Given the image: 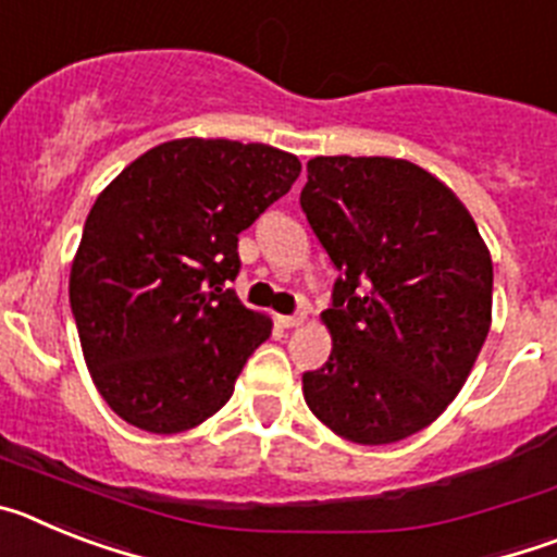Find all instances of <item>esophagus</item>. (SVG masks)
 I'll return each mask as SVG.
<instances>
[{"label":"esophagus","mask_w":557,"mask_h":557,"mask_svg":"<svg viewBox=\"0 0 557 557\" xmlns=\"http://www.w3.org/2000/svg\"><path fill=\"white\" fill-rule=\"evenodd\" d=\"M304 321H307V314H304V312H295V314H278V326H284V329L301 326Z\"/></svg>","instance_id":"esophagus-1"}]
</instances>
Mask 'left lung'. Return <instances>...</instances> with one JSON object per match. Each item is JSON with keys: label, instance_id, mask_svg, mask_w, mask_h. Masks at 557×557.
Returning <instances> with one entry per match:
<instances>
[{"label": "left lung", "instance_id": "8db88e82", "mask_svg": "<svg viewBox=\"0 0 557 557\" xmlns=\"http://www.w3.org/2000/svg\"><path fill=\"white\" fill-rule=\"evenodd\" d=\"M301 209L339 270L321 314L332 354L304 373V398L354 444L405 441L449 407L488 337V248L455 191L405 159L318 156Z\"/></svg>", "mask_w": 557, "mask_h": 557}]
</instances>
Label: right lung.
I'll use <instances>...</instances> for the list:
<instances>
[{
	"mask_svg": "<svg viewBox=\"0 0 557 557\" xmlns=\"http://www.w3.org/2000/svg\"><path fill=\"white\" fill-rule=\"evenodd\" d=\"M301 175L293 152L228 139L152 147L102 189L69 275L97 391L156 435L191 430L234 393L270 321L239 304L236 243Z\"/></svg>",
	"mask_w": 557,
	"mask_h": 557,
	"instance_id": "1",
	"label": "right lung"
}]
</instances>
